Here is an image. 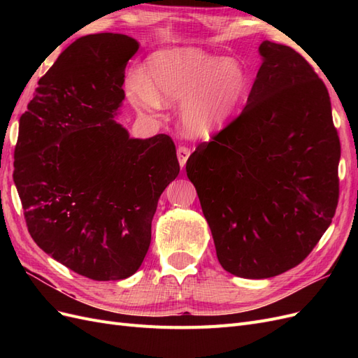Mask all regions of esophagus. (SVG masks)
<instances>
[{
  "label": "esophagus",
  "mask_w": 358,
  "mask_h": 358,
  "mask_svg": "<svg viewBox=\"0 0 358 358\" xmlns=\"http://www.w3.org/2000/svg\"><path fill=\"white\" fill-rule=\"evenodd\" d=\"M189 155H191V149L189 148H187V146H179L178 148V159H179L180 167H185Z\"/></svg>",
  "instance_id": "1"
}]
</instances>
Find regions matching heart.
<instances>
[{
  "mask_svg": "<svg viewBox=\"0 0 358 358\" xmlns=\"http://www.w3.org/2000/svg\"><path fill=\"white\" fill-rule=\"evenodd\" d=\"M246 90L248 74L241 62L183 48L155 53L148 61L145 80L129 82V99L143 113L183 103L182 125L194 136H204L230 121Z\"/></svg>",
  "mask_w": 358,
  "mask_h": 358,
  "instance_id": "obj_1",
  "label": "heart"
}]
</instances>
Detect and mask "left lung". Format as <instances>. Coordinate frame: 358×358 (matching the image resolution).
<instances>
[{
    "mask_svg": "<svg viewBox=\"0 0 358 358\" xmlns=\"http://www.w3.org/2000/svg\"><path fill=\"white\" fill-rule=\"evenodd\" d=\"M242 113L187 161L216 257L266 279L305 259L339 200L341 142L326 85L289 46L263 41Z\"/></svg>",
    "mask_w": 358,
    "mask_h": 358,
    "instance_id": "left-lung-1",
    "label": "left lung"
}]
</instances>
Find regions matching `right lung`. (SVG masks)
<instances>
[{
	"mask_svg": "<svg viewBox=\"0 0 358 358\" xmlns=\"http://www.w3.org/2000/svg\"><path fill=\"white\" fill-rule=\"evenodd\" d=\"M137 50L134 38L113 32L73 41L19 119L13 179L28 231L94 280L137 272L159 196L179 175L170 136L131 138L115 121Z\"/></svg>",
	"mask_w": 358,
	"mask_h": 358,
	"instance_id": "1",
	"label": "right lung"
}]
</instances>
